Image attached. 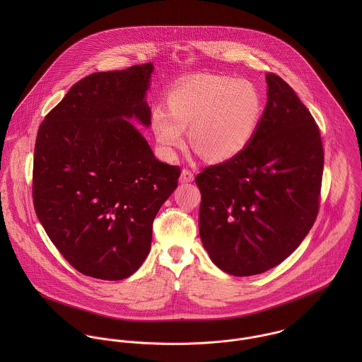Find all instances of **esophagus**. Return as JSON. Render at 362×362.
<instances>
[{"label": "esophagus", "mask_w": 362, "mask_h": 362, "mask_svg": "<svg viewBox=\"0 0 362 362\" xmlns=\"http://www.w3.org/2000/svg\"><path fill=\"white\" fill-rule=\"evenodd\" d=\"M194 178H195V175H194V173H192L191 170L184 168V170L181 171V177H180V181H181V182H192Z\"/></svg>", "instance_id": "esophagus-1"}]
</instances>
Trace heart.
I'll return each mask as SVG.
<instances>
[{
    "instance_id": "heart-1",
    "label": "heart",
    "mask_w": 362,
    "mask_h": 362,
    "mask_svg": "<svg viewBox=\"0 0 362 362\" xmlns=\"http://www.w3.org/2000/svg\"><path fill=\"white\" fill-rule=\"evenodd\" d=\"M167 111L155 110L152 128L157 142L173 155L184 145L189 126L192 148L209 161L240 155L252 142L263 115L258 88L247 79L204 75L173 88Z\"/></svg>"
}]
</instances>
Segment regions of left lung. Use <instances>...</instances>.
Segmentation results:
<instances>
[{
    "mask_svg": "<svg viewBox=\"0 0 362 362\" xmlns=\"http://www.w3.org/2000/svg\"><path fill=\"white\" fill-rule=\"evenodd\" d=\"M266 82L267 103L252 142L195 178L202 244L233 276L259 274L288 258L310 233L320 202L319 128L286 81L266 74Z\"/></svg>",
    "mask_w": 362,
    "mask_h": 362,
    "instance_id": "8db88e82",
    "label": "left lung"
}]
</instances>
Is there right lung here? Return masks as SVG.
Segmentation results:
<instances>
[{"label": "right lung", "instance_id": "1", "mask_svg": "<svg viewBox=\"0 0 362 362\" xmlns=\"http://www.w3.org/2000/svg\"><path fill=\"white\" fill-rule=\"evenodd\" d=\"M152 72V62L95 72L39 127L35 210L61 255L85 276L134 274L151 251L156 214L178 185L181 168L158 161L129 121L151 125Z\"/></svg>", "mask_w": 362, "mask_h": 362}]
</instances>
